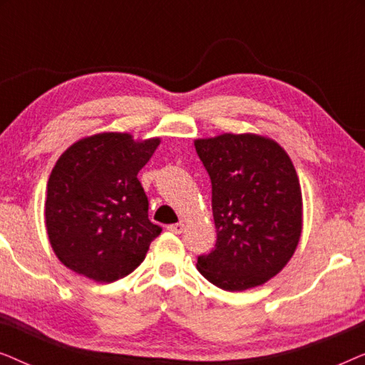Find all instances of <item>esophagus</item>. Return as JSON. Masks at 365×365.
Wrapping results in <instances>:
<instances>
[{"label":"esophagus","instance_id":"esophagus-1","mask_svg":"<svg viewBox=\"0 0 365 365\" xmlns=\"http://www.w3.org/2000/svg\"><path fill=\"white\" fill-rule=\"evenodd\" d=\"M168 231H171L174 234H181L184 231V224L182 222H176V224H171V226H168Z\"/></svg>","mask_w":365,"mask_h":365}]
</instances>
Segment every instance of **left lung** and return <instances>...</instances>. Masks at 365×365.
<instances>
[{
    "instance_id": "1",
    "label": "left lung",
    "mask_w": 365,
    "mask_h": 365,
    "mask_svg": "<svg viewBox=\"0 0 365 365\" xmlns=\"http://www.w3.org/2000/svg\"><path fill=\"white\" fill-rule=\"evenodd\" d=\"M211 178L216 247L197 269L224 291L262 286L291 261L302 232V192L287 153L261 134L194 141Z\"/></svg>"
}]
</instances>
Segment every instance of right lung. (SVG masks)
<instances>
[{"instance_id":"obj_1","label":"right lung","mask_w":365,"mask_h":365,"mask_svg":"<svg viewBox=\"0 0 365 365\" xmlns=\"http://www.w3.org/2000/svg\"><path fill=\"white\" fill-rule=\"evenodd\" d=\"M159 143L99 133L59 156L48 179L44 221L49 244L68 269L96 282H114L144 261L161 227L149 221L138 173Z\"/></svg>"}]
</instances>
